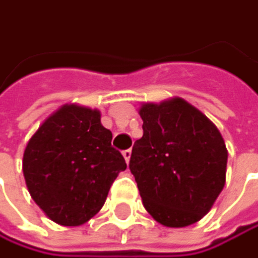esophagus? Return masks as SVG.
I'll use <instances>...</instances> for the list:
<instances>
[{
  "label": "esophagus",
  "mask_w": 258,
  "mask_h": 258,
  "mask_svg": "<svg viewBox=\"0 0 258 258\" xmlns=\"http://www.w3.org/2000/svg\"><path fill=\"white\" fill-rule=\"evenodd\" d=\"M122 156H123V159L126 160V163L130 162V157H132V150H125V151H122Z\"/></svg>",
  "instance_id": "1"
}]
</instances>
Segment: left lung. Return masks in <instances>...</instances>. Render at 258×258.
I'll list each match as a JSON object with an SVG mask.
<instances>
[{
	"label": "left lung",
	"instance_id": "left-lung-1",
	"mask_svg": "<svg viewBox=\"0 0 258 258\" xmlns=\"http://www.w3.org/2000/svg\"><path fill=\"white\" fill-rule=\"evenodd\" d=\"M144 136L135 142L130 171L147 212L165 227L200 221L224 189L228 153L215 126L181 98L144 104Z\"/></svg>",
	"mask_w": 258,
	"mask_h": 258
}]
</instances>
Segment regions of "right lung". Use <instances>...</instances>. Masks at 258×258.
I'll list each match as a JSON object with an SVG mask.
<instances>
[{
    "mask_svg": "<svg viewBox=\"0 0 258 258\" xmlns=\"http://www.w3.org/2000/svg\"><path fill=\"white\" fill-rule=\"evenodd\" d=\"M22 169L28 192L45 215L77 227L101 210L126 163L111 147V132L101 125L99 111L72 104L39 126L24 151Z\"/></svg>",
    "mask_w": 258,
    "mask_h": 258,
    "instance_id": "1",
    "label": "right lung"
}]
</instances>
